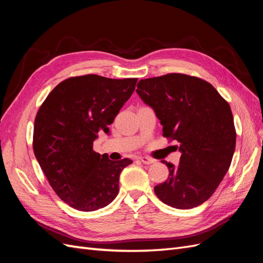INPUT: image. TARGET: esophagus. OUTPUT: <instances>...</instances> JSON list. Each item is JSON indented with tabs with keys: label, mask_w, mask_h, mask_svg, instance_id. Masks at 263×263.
<instances>
[{
	"label": "esophagus",
	"mask_w": 263,
	"mask_h": 263,
	"mask_svg": "<svg viewBox=\"0 0 263 263\" xmlns=\"http://www.w3.org/2000/svg\"><path fill=\"white\" fill-rule=\"evenodd\" d=\"M140 161L144 163V164H151V163H155L156 160H154V159H151L149 157H140Z\"/></svg>",
	"instance_id": "esophagus-1"
}]
</instances>
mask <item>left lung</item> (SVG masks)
<instances>
[{
	"mask_svg": "<svg viewBox=\"0 0 263 263\" xmlns=\"http://www.w3.org/2000/svg\"><path fill=\"white\" fill-rule=\"evenodd\" d=\"M136 92L155 110L163 137L177 140L182 154L178 166L162 161L169 177L155 186L156 195L179 210L203 204L234 156L236 129L229 104L208 81L182 73L142 79Z\"/></svg>",
	"mask_w": 263,
	"mask_h": 263,
	"instance_id": "left-lung-1",
	"label": "left lung"
}]
</instances>
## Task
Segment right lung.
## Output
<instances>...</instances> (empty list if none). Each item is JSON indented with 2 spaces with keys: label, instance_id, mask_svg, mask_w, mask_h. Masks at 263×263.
<instances>
[{
  "label": "right lung",
  "instance_id": "1",
  "mask_svg": "<svg viewBox=\"0 0 263 263\" xmlns=\"http://www.w3.org/2000/svg\"><path fill=\"white\" fill-rule=\"evenodd\" d=\"M137 78L109 79L97 74L60 82L39 107L33 148L49 184L71 208L92 212L107 206L118 194L119 174L130 159L109 160L95 153L100 132L108 134Z\"/></svg>",
  "mask_w": 263,
  "mask_h": 263
}]
</instances>
